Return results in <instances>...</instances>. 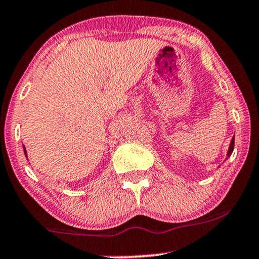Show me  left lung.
Here are the masks:
<instances>
[{"label": "left lung", "instance_id": "obj_1", "mask_svg": "<svg viewBox=\"0 0 259 259\" xmlns=\"http://www.w3.org/2000/svg\"><path fill=\"white\" fill-rule=\"evenodd\" d=\"M234 141H235V137H233L232 141H230L229 149H228V151H227V157H226V160L229 159L230 155H232V153H233V150H234Z\"/></svg>", "mask_w": 259, "mask_h": 259}]
</instances>
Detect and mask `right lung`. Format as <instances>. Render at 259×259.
Wrapping results in <instances>:
<instances>
[{
  "label": "right lung",
  "mask_w": 259,
  "mask_h": 259,
  "mask_svg": "<svg viewBox=\"0 0 259 259\" xmlns=\"http://www.w3.org/2000/svg\"><path fill=\"white\" fill-rule=\"evenodd\" d=\"M23 149H24V154H25V156L27 157V153H26V149H25V147H24V145H23Z\"/></svg>",
  "instance_id": "add662e5"
}]
</instances>
